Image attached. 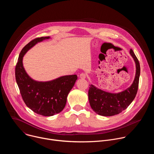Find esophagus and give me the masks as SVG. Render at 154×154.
Wrapping results in <instances>:
<instances>
[{
	"label": "esophagus",
	"mask_w": 154,
	"mask_h": 154,
	"mask_svg": "<svg viewBox=\"0 0 154 154\" xmlns=\"http://www.w3.org/2000/svg\"><path fill=\"white\" fill-rule=\"evenodd\" d=\"M79 77H80V78H81V79H85L86 77V75L85 73L82 72V73H81V74L79 75Z\"/></svg>",
	"instance_id": "1"
}]
</instances>
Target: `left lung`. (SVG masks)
I'll use <instances>...</instances> for the list:
<instances>
[{
  "label": "left lung",
  "instance_id": "obj_1",
  "mask_svg": "<svg viewBox=\"0 0 154 154\" xmlns=\"http://www.w3.org/2000/svg\"><path fill=\"white\" fill-rule=\"evenodd\" d=\"M130 54L136 64V75L131 85L119 93H110L101 90L93 85L88 91V99L91 108L98 115L111 116L118 115L125 109L135 99L138 88L140 75L139 61L132 49Z\"/></svg>",
  "mask_w": 154,
  "mask_h": 154
}]
</instances>
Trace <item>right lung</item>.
<instances>
[{
	"label": "right lung",
	"instance_id": "1",
	"mask_svg": "<svg viewBox=\"0 0 154 154\" xmlns=\"http://www.w3.org/2000/svg\"><path fill=\"white\" fill-rule=\"evenodd\" d=\"M49 38H36L29 42L20 51L15 68L16 83L24 102L33 112L45 116H51L63 110L77 79V75H70L43 82L35 81L28 75L23 67L24 55L37 42Z\"/></svg>",
	"mask_w": 154,
	"mask_h": 154
}]
</instances>
